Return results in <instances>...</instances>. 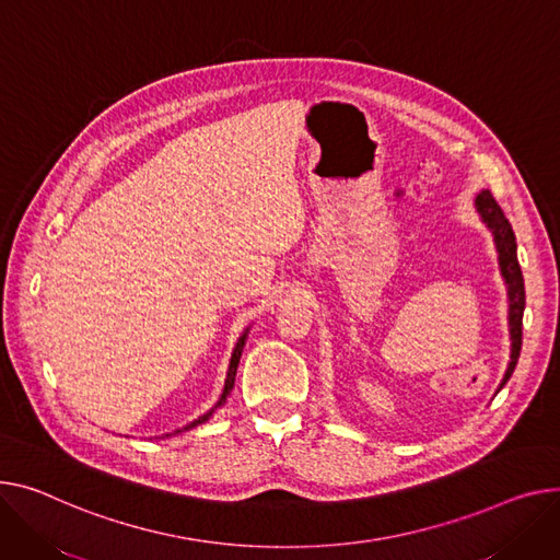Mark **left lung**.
Listing matches in <instances>:
<instances>
[{
  "instance_id": "left-lung-1",
  "label": "left lung",
  "mask_w": 560,
  "mask_h": 560,
  "mask_svg": "<svg viewBox=\"0 0 560 560\" xmlns=\"http://www.w3.org/2000/svg\"><path fill=\"white\" fill-rule=\"evenodd\" d=\"M475 211L479 213V220L487 225L493 234V243L498 249V266H500V275L504 279L506 285V300H509V340H511V355H509V364L504 371V378L498 387V392L506 385V381L511 378L513 369L517 364L520 358V347H523V313H525V279H523V270H520L517 264V245H515V234L509 225V220L504 215V211L500 209V205L495 202V198L491 196V191H479L472 200ZM495 392V394H498Z\"/></svg>"
}]
</instances>
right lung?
Returning a JSON list of instances; mask_svg holds the SVG:
<instances>
[{
  "mask_svg": "<svg viewBox=\"0 0 560 560\" xmlns=\"http://www.w3.org/2000/svg\"><path fill=\"white\" fill-rule=\"evenodd\" d=\"M247 332H249V326L243 330V335L238 338V342H236V347H234V351H232V358H230V369H228V378H225V387H222V394H220V398H218V402L209 409V412H205L202 417H198V419H194L191 423H186L184 428H179V430H175V432H171V434H162L160 439H164V436H173V434H179V432H186V430H191V428H196V425H202L205 421H209L213 415H215V409L218 407H222L228 402V396L232 394V389H234V381H236V369H238V362H241V355H243V347H245V342H247Z\"/></svg>",
  "mask_w": 560,
  "mask_h": 560,
  "instance_id": "1",
  "label": "right lung"
}]
</instances>
